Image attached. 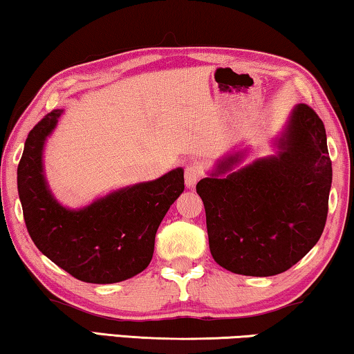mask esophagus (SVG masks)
<instances>
[{"instance_id":"esophagus-1","label":"esophagus","mask_w":354,"mask_h":354,"mask_svg":"<svg viewBox=\"0 0 354 354\" xmlns=\"http://www.w3.org/2000/svg\"><path fill=\"white\" fill-rule=\"evenodd\" d=\"M201 177H203V166L198 161L188 162L185 167V185L188 188H193Z\"/></svg>"}]
</instances>
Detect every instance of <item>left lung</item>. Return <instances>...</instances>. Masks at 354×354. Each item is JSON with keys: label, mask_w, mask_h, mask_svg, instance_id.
Returning a JSON list of instances; mask_svg holds the SVG:
<instances>
[{"label": "left lung", "mask_w": 354, "mask_h": 354, "mask_svg": "<svg viewBox=\"0 0 354 354\" xmlns=\"http://www.w3.org/2000/svg\"><path fill=\"white\" fill-rule=\"evenodd\" d=\"M275 145L277 155L237 171L243 153L226 156L196 185L212 257L234 274H281L306 257L324 230L333 162L322 118L297 104Z\"/></svg>", "instance_id": "8db88e82"}]
</instances>
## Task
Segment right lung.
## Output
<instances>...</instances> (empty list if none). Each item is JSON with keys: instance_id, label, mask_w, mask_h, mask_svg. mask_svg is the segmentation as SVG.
<instances>
[{"instance_id": "1", "label": "right lung", "mask_w": 354, "mask_h": 354, "mask_svg": "<svg viewBox=\"0 0 354 354\" xmlns=\"http://www.w3.org/2000/svg\"><path fill=\"white\" fill-rule=\"evenodd\" d=\"M62 113H47L25 140L17 188L26 230L39 252L77 280L104 285L131 279L150 264L160 223L185 188L183 169L120 188L82 209L63 207L42 166L44 144Z\"/></svg>"}]
</instances>
